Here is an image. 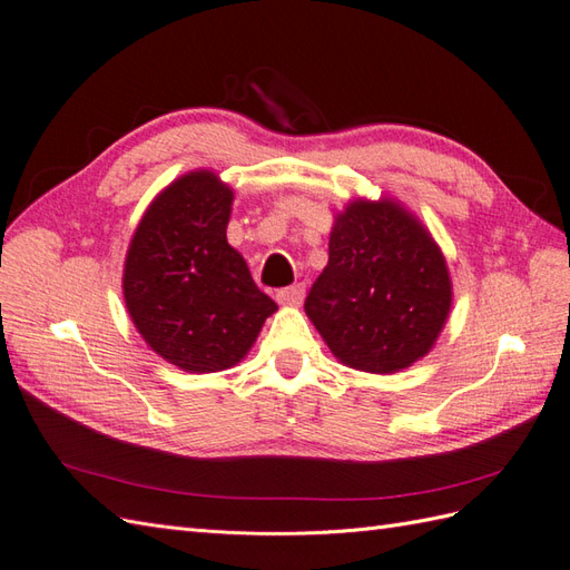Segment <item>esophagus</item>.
I'll return each mask as SVG.
<instances>
[{
    "label": "esophagus",
    "instance_id": "esophagus-1",
    "mask_svg": "<svg viewBox=\"0 0 570 570\" xmlns=\"http://www.w3.org/2000/svg\"><path fill=\"white\" fill-rule=\"evenodd\" d=\"M303 296H305V286L303 284H294V286H288V288L276 291V301H279L282 305H291V307L301 305Z\"/></svg>",
    "mask_w": 570,
    "mask_h": 570
}]
</instances>
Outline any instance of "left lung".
Returning a JSON list of instances; mask_svg holds the SVG:
<instances>
[{
  "label": "left lung",
  "instance_id": "8db88e82",
  "mask_svg": "<svg viewBox=\"0 0 570 570\" xmlns=\"http://www.w3.org/2000/svg\"><path fill=\"white\" fill-rule=\"evenodd\" d=\"M451 311L446 259L399 203L357 198L338 213L330 263L305 313L341 363L392 375L434 346Z\"/></svg>",
  "mask_w": 570,
  "mask_h": 570
}]
</instances>
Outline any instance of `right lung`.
I'll use <instances>...</instances> for the list:
<instances>
[{"label": "right lung", "mask_w": 570, "mask_h": 570, "mask_svg": "<svg viewBox=\"0 0 570 570\" xmlns=\"http://www.w3.org/2000/svg\"><path fill=\"white\" fill-rule=\"evenodd\" d=\"M234 190L188 171L145 209L124 265V301L157 355L186 372L240 363L276 303L226 240Z\"/></svg>", "instance_id": "1"}]
</instances>
